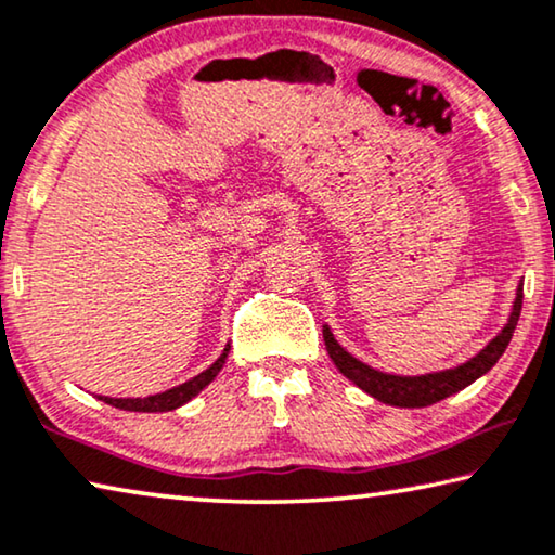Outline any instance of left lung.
<instances>
[{"instance_id": "8db88e82", "label": "left lung", "mask_w": 555, "mask_h": 555, "mask_svg": "<svg viewBox=\"0 0 555 555\" xmlns=\"http://www.w3.org/2000/svg\"><path fill=\"white\" fill-rule=\"evenodd\" d=\"M521 305H524V283L516 289V302H514V310H511L506 327L501 330L479 354L472 357V360L464 364L454 366V370L422 374V377H397V374L372 370L370 364L354 360L347 349L339 347L327 325L322 327V337H325V347L337 370L343 372L349 382H354L362 391H366V395H372L374 399H379V402L391 404V406H409V409L429 406L451 395H456V391H462L464 387L479 379L481 374L489 372L491 366L499 362V357L506 352L511 337H514L518 314H521Z\"/></svg>"}]
</instances>
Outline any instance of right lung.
Returning a JSON list of instances; mask_svg holds the SVG:
<instances>
[{
  "instance_id": "right-lung-1",
  "label": "right lung",
  "mask_w": 555,
  "mask_h": 555,
  "mask_svg": "<svg viewBox=\"0 0 555 555\" xmlns=\"http://www.w3.org/2000/svg\"><path fill=\"white\" fill-rule=\"evenodd\" d=\"M228 352H230V345H225L223 354L218 357L216 362H212L206 372L195 374L193 379L183 382V385H178L173 389H166L160 391V395H153V397H139V399H111V397H99L101 402H106L116 409H126V412H170V409H178L185 402H191V399L198 395L203 387H208L212 379H216V374L223 370V364L228 360Z\"/></svg>"
}]
</instances>
